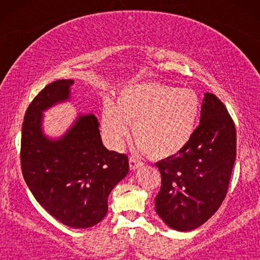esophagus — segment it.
Here are the masks:
<instances>
[{
	"instance_id": "obj_1",
	"label": "esophagus",
	"mask_w": 260,
	"mask_h": 260,
	"mask_svg": "<svg viewBox=\"0 0 260 260\" xmlns=\"http://www.w3.org/2000/svg\"><path fill=\"white\" fill-rule=\"evenodd\" d=\"M129 165H130V169H131V170H135V169L140 168L141 166H143V163H142L141 161H138L137 158L130 157V159H129Z\"/></svg>"
}]
</instances>
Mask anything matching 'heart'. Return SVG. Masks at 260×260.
Returning <instances> with one entry per match:
<instances>
[{"instance_id":"heart-1","label":"heart","mask_w":260,"mask_h":260,"mask_svg":"<svg viewBox=\"0 0 260 260\" xmlns=\"http://www.w3.org/2000/svg\"><path fill=\"white\" fill-rule=\"evenodd\" d=\"M201 102L197 92L158 83L129 85L119 92L116 106L108 103L102 115L106 143L120 150L129 126L142 152L155 158L173 157L194 136Z\"/></svg>"}]
</instances>
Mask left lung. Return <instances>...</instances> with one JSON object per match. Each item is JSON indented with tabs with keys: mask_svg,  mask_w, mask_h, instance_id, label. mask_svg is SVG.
Masks as SVG:
<instances>
[{
	"mask_svg": "<svg viewBox=\"0 0 260 260\" xmlns=\"http://www.w3.org/2000/svg\"><path fill=\"white\" fill-rule=\"evenodd\" d=\"M237 155V131L223 103L206 93L200 124L186 148L156 163L161 188L156 213L169 227L191 231L218 211L229 189Z\"/></svg>",
	"mask_w": 260,
	"mask_h": 260,
	"instance_id": "1",
	"label": "left lung"
}]
</instances>
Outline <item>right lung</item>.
Returning <instances> with one entry per match:
<instances>
[{"mask_svg": "<svg viewBox=\"0 0 260 260\" xmlns=\"http://www.w3.org/2000/svg\"><path fill=\"white\" fill-rule=\"evenodd\" d=\"M73 80L46 85L28 106L21 135V169L35 200L63 225L87 229L102 221L108 197L129 172L125 154L103 145L98 119L79 116L56 141L41 130L42 111L70 98Z\"/></svg>", "mask_w": 260, "mask_h": 260, "instance_id": "1", "label": "right lung"}]
</instances>
